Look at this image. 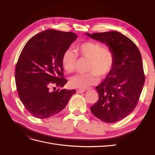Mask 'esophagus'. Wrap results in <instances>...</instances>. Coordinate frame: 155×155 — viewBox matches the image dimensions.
<instances>
[{
  "instance_id": "34e87169",
  "label": "esophagus",
  "mask_w": 155,
  "mask_h": 155,
  "mask_svg": "<svg viewBox=\"0 0 155 155\" xmlns=\"http://www.w3.org/2000/svg\"><path fill=\"white\" fill-rule=\"evenodd\" d=\"M85 92V90H81V89H77V90H76V92L78 93V94H81V93Z\"/></svg>"
}]
</instances>
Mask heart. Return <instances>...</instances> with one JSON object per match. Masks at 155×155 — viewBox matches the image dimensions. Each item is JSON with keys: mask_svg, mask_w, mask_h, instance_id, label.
<instances>
[{"mask_svg": "<svg viewBox=\"0 0 155 155\" xmlns=\"http://www.w3.org/2000/svg\"><path fill=\"white\" fill-rule=\"evenodd\" d=\"M76 51L71 48L64 50L62 57V65L68 72L76 69L78 55L88 59L86 74H77L69 79V85L73 88L85 89L95 84L100 78H104L114 67L115 54L112 50L104 48L95 41H87L79 45Z\"/></svg>", "mask_w": 155, "mask_h": 155, "instance_id": "obj_1", "label": "heart"}]
</instances>
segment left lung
<instances>
[{"label": "left lung", "instance_id": "1", "mask_svg": "<svg viewBox=\"0 0 155 155\" xmlns=\"http://www.w3.org/2000/svg\"><path fill=\"white\" fill-rule=\"evenodd\" d=\"M86 34L105 43L115 54L112 71L96 87L99 99L91 107L96 118L114 123L127 116L138 104L145 78L141 54L132 41L118 31Z\"/></svg>", "mask_w": 155, "mask_h": 155}]
</instances>
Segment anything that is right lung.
Here are the masks:
<instances>
[{
	"label": "right lung",
	"mask_w": 155,
	"mask_h": 155,
	"mask_svg": "<svg viewBox=\"0 0 155 155\" xmlns=\"http://www.w3.org/2000/svg\"><path fill=\"white\" fill-rule=\"evenodd\" d=\"M77 38L73 32L47 30L32 37L23 48L15 67V83L21 102L34 117L45 119L58 114L76 93L55 87L67 82L62 57Z\"/></svg>",
	"instance_id": "1"
}]
</instances>
